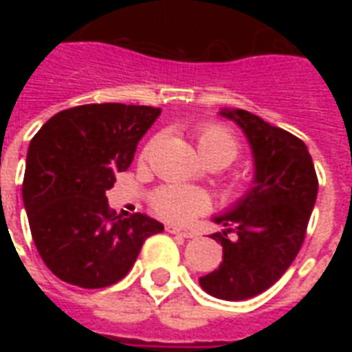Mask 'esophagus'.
Wrapping results in <instances>:
<instances>
[{
    "label": "esophagus",
    "instance_id": "esophagus-1",
    "mask_svg": "<svg viewBox=\"0 0 352 352\" xmlns=\"http://www.w3.org/2000/svg\"><path fill=\"white\" fill-rule=\"evenodd\" d=\"M169 234H173V236H179V237H184V239H192L194 234H192L190 230L186 228H177V226H166Z\"/></svg>",
    "mask_w": 352,
    "mask_h": 352
}]
</instances>
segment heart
I'll return each mask as SVG.
<instances>
[{
    "label": "heart",
    "instance_id": "b5f03b06",
    "mask_svg": "<svg viewBox=\"0 0 352 352\" xmlns=\"http://www.w3.org/2000/svg\"><path fill=\"white\" fill-rule=\"evenodd\" d=\"M198 148L206 162L219 160L228 166L239 153V145L234 133L219 124H207L198 131ZM151 145L145 146L143 156H146ZM153 207L162 219L175 224H186L194 217L207 213L211 209L209 194L199 188L188 186H164L154 192Z\"/></svg>",
    "mask_w": 352,
    "mask_h": 352
}]
</instances>
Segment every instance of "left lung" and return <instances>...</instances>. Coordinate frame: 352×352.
<instances>
[{"label": "left lung", "mask_w": 352, "mask_h": 352, "mask_svg": "<svg viewBox=\"0 0 352 352\" xmlns=\"http://www.w3.org/2000/svg\"><path fill=\"white\" fill-rule=\"evenodd\" d=\"M236 122L252 153L251 186L234 206L213 217L224 226L213 234L222 245L221 265L199 277V287L219 300L239 302L262 294L287 272L305 237L318 181L302 139L243 109H221ZM230 231L236 239L230 240Z\"/></svg>", "instance_id": "obj_1"}]
</instances>
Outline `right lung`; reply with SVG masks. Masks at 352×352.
Masks as SVG:
<instances>
[{"label":"right lung","mask_w":352,"mask_h":352,"mask_svg":"<svg viewBox=\"0 0 352 352\" xmlns=\"http://www.w3.org/2000/svg\"><path fill=\"white\" fill-rule=\"evenodd\" d=\"M160 113L146 105H79L49 118L30 141L22 199L37 252L58 279L80 288L115 285L146 237L164 232L146 214L115 217L105 196Z\"/></svg>","instance_id":"add662e5"}]
</instances>
